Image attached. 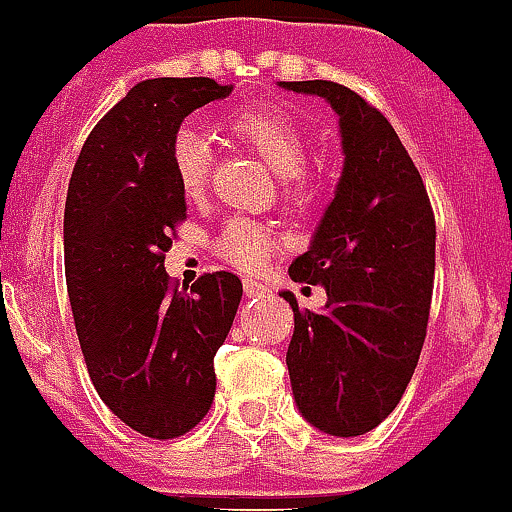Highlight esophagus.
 Listing matches in <instances>:
<instances>
[{"label": "esophagus", "mask_w": 512, "mask_h": 512, "mask_svg": "<svg viewBox=\"0 0 512 512\" xmlns=\"http://www.w3.org/2000/svg\"><path fill=\"white\" fill-rule=\"evenodd\" d=\"M243 292H246L248 300H261V297L269 295V292H266V284L256 282V279H246V282H243Z\"/></svg>", "instance_id": "34e87169"}]
</instances>
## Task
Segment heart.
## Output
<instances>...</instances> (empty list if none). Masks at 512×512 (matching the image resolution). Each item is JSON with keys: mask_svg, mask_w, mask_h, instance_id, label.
<instances>
[{"mask_svg": "<svg viewBox=\"0 0 512 512\" xmlns=\"http://www.w3.org/2000/svg\"><path fill=\"white\" fill-rule=\"evenodd\" d=\"M230 133L243 148L259 156L274 176L287 182L289 200H307V164L310 143L300 122L277 107H253L230 120ZM212 146L194 128H182L171 146V169L187 197H200L210 182ZM277 251V238L261 225L233 217L215 238V253L225 264L241 271H259L271 253Z\"/></svg>", "mask_w": 512, "mask_h": 512, "instance_id": "1", "label": "heart"}]
</instances>
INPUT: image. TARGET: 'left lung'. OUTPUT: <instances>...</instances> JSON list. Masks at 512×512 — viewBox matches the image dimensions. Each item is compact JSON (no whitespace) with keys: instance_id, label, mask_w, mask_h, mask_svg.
<instances>
[{"instance_id":"1","label":"left lung","mask_w":512,"mask_h":512,"mask_svg":"<svg viewBox=\"0 0 512 512\" xmlns=\"http://www.w3.org/2000/svg\"><path fill=\"white\" fill-rule=\"evenodd\" d=\"M323 97L341 125L343 171L295 282L325 287L323 312H295L287 369L302 418L330 436H364L413 379L431 312L436 220L413 158L387 117L336 81H279Z\"/></svg>"}]
</instances>
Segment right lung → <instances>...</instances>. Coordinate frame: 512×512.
Masks as SVG:
<instances>
[{"mask_svg":"<svg viewBox=\"0 0 512 512\" xmlns=\"http://www.w3.org/2000/svg\"><path fill=\"white\" fill-rule=\"evenodd\" d=\"M230 92L207 76L135 84L89 133L66 194V287L89 377L122 423L161 441L210 410L212 359L243 295L230 271L187 292L164 269L187 217L171 146L189 112Z\"/></svg>","mask_w":512,"mask_h":512,"instance_id":"right-lung-1","label":"right lung"}]
</instances>
